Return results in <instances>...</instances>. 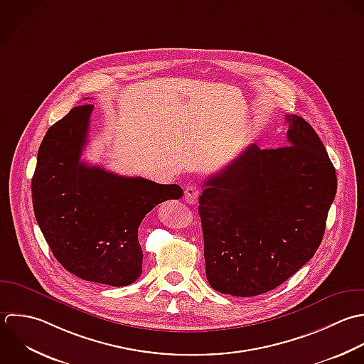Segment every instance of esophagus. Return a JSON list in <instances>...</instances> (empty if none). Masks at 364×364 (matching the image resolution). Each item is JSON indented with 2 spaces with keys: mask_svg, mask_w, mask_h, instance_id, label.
Wrapping results in <instances>:
<instances>
[{
  "mask_svg": "<svg viewBox=\"0 0 364 364\" xmlns=\"http://www.w3.org/2000/svg\"><path fill=\"white\" fill-rule=\"evenodd\" d=\"M198 197H200V188H198V186L191 184V186L186 187V190H184V200H186V203H188V204H196L197 200H198Z\"/></svg>",
  "mask_w": 364,
  "mask_h": 364,
  "instance_id": "esophagus-1",
  "label": "esophagus"
}]
</instances>
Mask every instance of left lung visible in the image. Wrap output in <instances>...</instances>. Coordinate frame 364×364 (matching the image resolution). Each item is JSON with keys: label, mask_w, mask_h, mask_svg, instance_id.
<instances>
[{"label": "left lung", "mask_w": 364, "mask_h": 364, "mask_svg": "<svg viewBox=\"0 0 364 364\" xmlns=\"http://www.w3.org/2000/svg\"><path fill=\"white\" fill-rule=\"evenodd\" d=\"M288 146L250 144L204 183L198 198L205 274L213 289L255 296L275 289L318 251L338 190L314 127L287 114Z\"/></svg>", "instance_id": "1"}]
</instances>
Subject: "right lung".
<instances>
[{
    "label": "right lung",
    "mask_w": 364,
    "mask_h": 364,
    "mask_svg": "<svg viewBox=\"0 0 364 364\" xmlns=\"http://www.w3.org/2000/svg\"><path fill=\"white\" fill-rule=\"evenodd\" d=\"M93 105L73 107L39 146L31 183L36 223L56 261L83 281L110 287L141 274L139 227L157 204L178 200L177 184L124 177L80 160Z\"/></svg>",
    "instance_id": "right-lung-1"
}]
</instances>
